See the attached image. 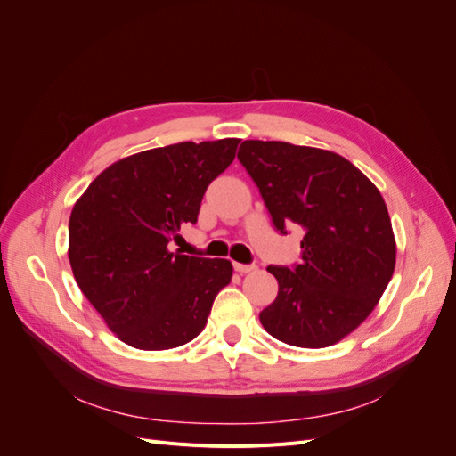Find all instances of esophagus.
<instances>
[{
  "instance_id": "obj_1",
  "label": "esophagus",
  "mask_w": 456,
  "mask_h": 456,
  "mask_svg": "<svg viewBox=\"0 0 456 456\" xmlns=\"http://www.w3.org/2000/svg\"><path fill=\"white\" fill-rule=\"evenodd\" d=\"M233 270L240 272V273H249L253 270H256L255 265H240V262H233Z\"/></svg>"
}]
</instances>
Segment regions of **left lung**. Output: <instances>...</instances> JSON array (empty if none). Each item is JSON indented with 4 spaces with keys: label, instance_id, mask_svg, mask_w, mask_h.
<instances>
[{
    "label": "left lung",
    "instance_id": "left-lung-1",
    "mask_svg": "<svg viewBox=\"0 0 456 456\" xmlns=\"http://www.w3.org/2000/svg\"><path fill=\"white\" fill-rule=\"evenodd\" d=\"M238 159L281 233L300 226V262L268 266L280 291L260 323L298 348H325L365 322L395 266V240L377 186L335 151L245 141Z\"/></svg>",
    "mask_w": 456,
    "mask_h": 456
}]
</instances>
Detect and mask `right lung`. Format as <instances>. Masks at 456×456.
<instances>
[{
    "label": "right lung",
    "mask_w": 456,
    "mask_h": 456,
    "mask_svg": "<svg viewBox=\"0 0 456 456\" xmlns=\"http://www.w3.org/2000/svg\"><path fill=\"white\" fill-rule=\"evenodd\" d=\"M240 139L178 142L123 158L86 190L68 224V258L81 293L119 340L169 350L196 338L232 280L224 258L173 251L196 224L207 186Z\"/></svg>",
    "instance_id": "right-lung-1"
}]
</instances>
